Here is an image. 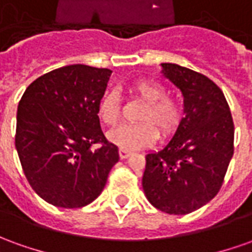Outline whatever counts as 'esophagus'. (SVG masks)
<instances>
[{"instance_id":"1","label":"esophagus","mask_w":252,"mask_h":252,"mask_svg":"<svg viewBox=\"0 0 252 252\" xmlns=\"http://www.w3.org/2000/svg\"><path fill=\"white\" fill-rule=\"evenodd\" d=\"M130 155H131V152L127 151V149H123V148L119 149V158H121V159H127Z\"/></svg>"}]
</instances>
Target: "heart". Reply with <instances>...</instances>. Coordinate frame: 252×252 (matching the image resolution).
I'll use <instances>...</instances> for the list:
<instances>
[{
  "mask_svg": "<svg viewBox=\"0 0 252 252\" xmlns=\"http://www.w3.org/2000/svg\"><path fill=\"white\" fill-rule=\"evenodd\" d=\"M131 94L144 107L138 111L136 119L138 123L123 125L108 134L111 143L125 149H140L155 143L158 137L173 136L182 122L184 108L181 101L166 94L164 86L152 79H138L130 86ZM97 114L104 125L115 127L122 118V105L116 92L104 93Z\"/></svg>",
  "mask_w": 252,
  "mask_h": 252,
  "instance_id": "heart-1",
  "label": "heart"
}]
</instances>
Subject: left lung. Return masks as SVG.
<instances>
[{
	"label": "left lung",
	"mask_w": 252,
	"mask_h": 252,
	"mask_svg": "<svg viewBox=\"0 0 252 252\" xmlns=\"http://www.w3.org/2000/svg\"><path fill=\"white\" fill-rule=\"evenodd\" d=\"M162 67L182 92L185 118L162 151L145 156L143 189L154 207L184 216L220 192L235 151V125L222 90L210 78L178 64Z\"/></svg>",
	"instance_id": "obj_1"
}]
</instances>
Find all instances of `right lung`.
<instances>
[{
    "label": "right lung",
    "instance_id": "add662e5",
    "mask_svg": "<svg viewBox=\"0 0 252 252\" xmlns=\"http://www.w3.org/2000/svg\"><path fill=\"white\" fill-rule=\"evenodd\" d=\"M109 75L107 68L65 65L36 78L19 101L17 155L31 188L49 204L92 203L119 160L97 115Z\"/></svg>",
    "mask_w": 252,
    "mask_h": 252
}]
</instances>
